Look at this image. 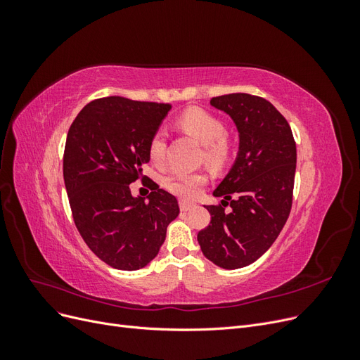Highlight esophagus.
<instances>
[{
	"label": "esophagus",
	"mask_w": 360,
	"mask_h": 360,
	"mask_svg": "<svg viewBox=\"0 0 360 360\" xmlns=\"http://www.w3.org/2000/svg\"><path fill=\"white\" fill-rule=\"evenodd\" d=\"M195 204L193 202H189L186 200H180V210L181 212H189L191 209H193Z\"/></svg>",
	"instance_id": "obj_1"
}]
</instances>
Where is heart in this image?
<instances>
[{
    "instance_id": "heart-1",
    "label": "heart",
    "mask_w": 360,
    "mask_h": 360,
    "mask_svg": "<svg viewBox=\"0 0 360 360\" xmlns=\"http://www.w3.org/2000/svg\"><path fill=\"white\" fill-rule=\"evenodd\" d=\"M179 126L184 132L198 139L204 146L205 160L210 165H221L230 153V144L225 139V126L216 115L201 108H191L179 117ZM165 134L162 130L151 136L148 143V156L155 163H160L165 156ZM207 181L202 172H171L163 180L168 191L183 198L197 197Z\"/></svg>"
}]
</instances>
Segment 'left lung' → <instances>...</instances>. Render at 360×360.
Listing matches in <instances>:
<instances>
[{
    "instance_id": "8db88e82",
    "label": "left lung",
    "mask_w": 360,
    "mask_h": 360,
    "mask_svg": "<svg viewBox=\"0 0 360 360\" xmlns=\"http://www.w3.org/2000/svg\"><path fill=\"white\" fill-rule=\"evenodd\" d=\"M210 105L233 118L238 153L213 192L221 204L205 205L212 221L198 233V243L212 263L233 270L263 255L288 219L296 143L284 115L263 97L233 93L213 97ZM228 203L232 210L225 212Z\"/></svg>"
}]
</instances>
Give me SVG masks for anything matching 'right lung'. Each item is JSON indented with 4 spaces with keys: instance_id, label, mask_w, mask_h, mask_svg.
I'll list each match as a JSON object with an SVG mask.
<instances>
[{
    "instance_id": "right-lung-1",
    "label": "right lung",
    "mask_w": 360,
    "mask_h": 360,
    "mask_svg": "<svg viewBox=\"0 0 360 360\" xmlns=\"http://www.w3.org/2000/svg\"><path fill=\"white\" fill-rule=\"evenodd\" d=\"M171 105L111 96L85 105L69 129L63 176L76 228L103 263L138 270L165 242L180 213L174 195L151 181L144 200L129 184L143 177L148 143Z\"/></svg>"
}]
</instances>
